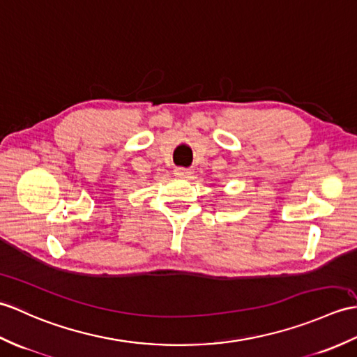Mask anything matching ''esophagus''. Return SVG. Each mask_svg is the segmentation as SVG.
<instances>
[{
	"label": "esophagus",
	"instance_id": "obj_1",
	"mask_svg": "<svg viewBox=\"0 0 357 357\" xmlns=\"http://www.w3.org/2000/svg\"><path fill=\"white\" fill-rule=\"evenodd\" d=\"M192 171L188 169V168H176L174 169V176H177L180 178H188L189 176H191Z\"/></svg>",
	"mask_w": 357,
	"mask_h": 357
}]
</instances>
